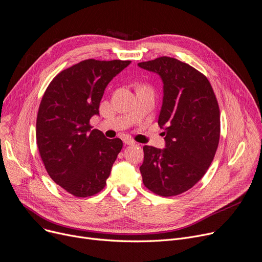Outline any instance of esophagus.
I'll return each mask as SVG.
<instances>
[{
	"label": "esophagus",
	"mask_w": 262,
	"mask_h": 262,
	"mask_svg": "<svg viewBox=\"0 0 262 262\" xmlns=\"http://www.w3.org/2000/svg\"><path fill=\"white\" fill-rule=\"evenodd\" d=\"M123 141H124L125 144H128V146H134V144H135V141L129 139V138H125Z\"/></svg>",
	"instance_id": "1"
}]
</instances>
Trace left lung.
<instances>
[{
    "instance_id": "8db88e82",
    "label": "left lung",
    "mask_w": 262,
    "mask_h": 262,
    "mask_svg": "<svg viewBox=\"0 0 262 262\" xmlns=\"http://www.w3.org/2000/svg\"><path fill=\"white\" fill-rule=\"evenodd\" d=\"M158 73L164 83L160 127L166 148L143 147L140 166L143 185L161 196L188 191L205 175L220 138V110L207 77L175 58L160 57L139 62Z\"/></svg>"
}]
</instances>
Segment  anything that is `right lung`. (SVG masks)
Returning a JSON list of instances; mask_svg holds the SVG:
<instances>
[{
	"label": "right lung",
	"mask_w": 262,
	"mask_h": 262,
	"mask_svg": "<svg viewBox=\"0 0 262 262\" xmlns=\"http://www.w3.org/2000/svg\"><path fill=\"white\" fill-rule=\"evenodd\" d=\"M129 60L86 59L58 73L38 106L36 144L50 177L76 198L100 192L123 142L92 129L106 85Z\"/></svg>",
	"instance_id": "obj_1"
}]
</instances>
